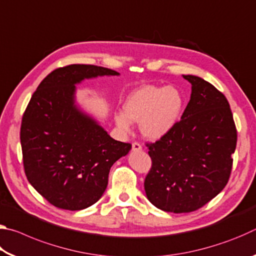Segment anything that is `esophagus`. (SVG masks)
I'll list each match as a JSON object with an SVG mask.
<instances>
[{
  "label": "esophagus",
  "instance_id": "esophagus-1",
  "mask_svg": "<svg viewBox=\"0 0 256 256\" xmlns=\"http://www.w3.org/2000/svg\"><path fill=\"white\" fill-rule=\"evenodd\" d=\"M132 150L133 151H141L142 146L140 144H138V142H134V144H132Z\"/></svg>",
  "mask_w": 256,
  "mask_h": 256
}]
</instances>
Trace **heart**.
Segmentation results:
<instances>
[{
  "label": "heart",
  "mask_w": 256,
  "mask_h": 256,
  "mask_svg": "<svg viewBox=\"0 0 256 256\" xmlns=\"http://www.w3.org/2000/svg\"><path fill=\"white\" fill-rule=\"evenodd\" d=\"M125 112L115 114V123L125 133L133 122L140 123L141 133L149 140H159L180 122L185 108V97L176 86H144L130 94Z\"/></svg>",
  "instance_id": "b5f03b06"
}]
</instances>
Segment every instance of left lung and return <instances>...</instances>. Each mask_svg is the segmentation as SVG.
Here are the masks:
<instances>
[{"label":"left lung","mask_w":256,"mask_h":256,"mask_svg":"<svg viewBox=\"0 0 256 256\" xmlns=\"http://www.w3.org/2000/svg\"><path fill=\"white\" fill-rule=\"evenodd\" d=\"M180 120L149 146L152 167L144 180L148 200L158 209L185 214L200 209L229 180L237 132L227 98L196 76Z\"/></svg>","instance_id":"left-lung-1"}]
</instances>
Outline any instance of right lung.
<instances>
[{
	"instance_id": "obj_1",
	"label": "right lung",
	"mask_w": 256,
	"mask_h": 256,
	"mask_svg": "<svg viewBox=\"0 0 256 256\" xmlns=\"http://www.w3.org/2000/svg\"><path fill=\"white\" fill-rule=\"evenodd\" d=\"M104 76L120 73L86 64L56 68L40 82L24 114L20 141L26 176L60 209L94 204L107 188L110 167L131 150L76 102V84Z\"/></svg>"
}]
</instances>
